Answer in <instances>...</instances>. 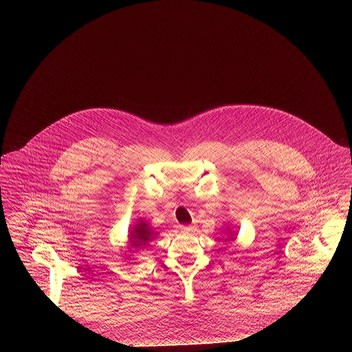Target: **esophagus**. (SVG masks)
Wrapping results in <instances>:
<instances>
[{
  "label": "esophagus",
  "mask_w": 352,
  "mask_h": 352,
  "mask_svg": "<svg viewBox=\"0 0 352 352\" xmlns=\"http://www.w3.org/2000/svg\"><path fill=\"white\" fill-rule=\"evenodd\" d=\"M192 226H181V230L184 231V232H190V231H192Z\"/></svg>",
  "instance_id": "esophagus-1"
}]
</instances>
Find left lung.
Returning <instances> with one entry per match:
<instances>
[{"mask_svg": "<svg viewBox=\"0 0 352 352\" xmlns=\"http://www.w3.org/2000/svg\"><path fill=\"white\" fill-rule=\"evenodd\" d=\"M227 231V239H226V241H232L236 239V234H234V231H232V228H230L228 227V224L226 226V228H224V232Z\"/></svg>", "mask_w": 352, "mask_h": 352, "instance_id": "1", "label": "left lung"}]
</instances>
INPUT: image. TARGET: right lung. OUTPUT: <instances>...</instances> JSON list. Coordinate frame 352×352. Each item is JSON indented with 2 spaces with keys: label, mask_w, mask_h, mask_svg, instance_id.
<instances>
[{
  "label": "right lung",
  "mask_w": 352,
  "mask_h": 352,
  "mask_svg": "<svg viewBox=\"0 0 352 352\" xmlns=\"http://www.w3.org/2000/svg\"><path fill=\"white\" fill-rule=\"evenodd\" d=\"M155 236H158V232L154 231V228L149 224V221L146 219L140 218L138 220H135V223L133 226H131V228L128 231L126 247L131 252L138 250V248H145V247H148V244ZM131 257H133V256L131 254L129 258Z\"/></svg>",
  "instance_id": "right-lung-1"
}]
</instances>
